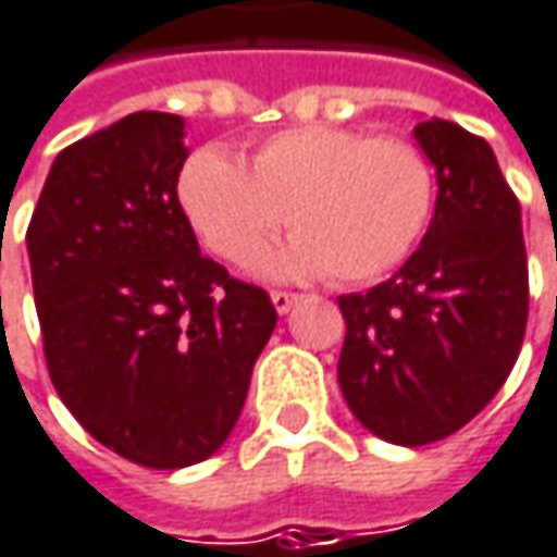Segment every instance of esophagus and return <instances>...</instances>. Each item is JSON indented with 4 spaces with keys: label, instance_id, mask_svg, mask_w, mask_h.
<instances>
[{
    "label": "esophagus",
    "instance_id": "esophagus-1",
    "mask_svg": "<svg viewBox=\"0 0 557 557\" xmlns=\"http://www.w3.org/2000/svg\"><path fill=\"white\" fill-rule=\"evenodd\" d=\"M299 299H302L299 293H286V289H274V293H271V302H274V309H277L280 314H286Z\"/></svg>",
    "mask_w": 557,
    "mask_h": 557
}]
</instances>
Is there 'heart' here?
Wrapping results in <instances>:
<instances>
[{"mask_svg": "<svg viewBox=\"0 0 557 557\" xmlns=\"http://www.w3.org/2000/svg\"><path fill=\"white\" fill-rule=\"evenodd\" d=\"M176 195L198 239L230 264L251 261L289 220L296 236L261 261L264 274L372 283L422 239L435 176L404 138L302 125L255 145L248 170L226 150L198 148Z\"/></svg>", "mask_w": 557, "mask_h": 557, "instance_id": "heart-1", "label": "heart"}]
</instances>
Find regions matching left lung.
<instances>
[{
  "label": "left lung",
  "mask_w": 557,
  "mask_h": 557,
  "mask_svg": "<svg viewBox=\"0 0 557 557\" xmlns=\"http://www.w3.org/2000/svg\"><path fill=\"white\" fill-rule=\"evenodd\" d=\"M412 135L438 180L429 233L394 277L337 299L344 400L404 447L442 442L482 412L520 356L530 311L520 201L488 141L447 119Z\"/></svg>",
  "instance_id": "1"
}]
</instances>
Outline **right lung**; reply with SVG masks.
Returning <instances> with one entry per match:
<instances>
[{"label": "right lung", "mask_w": 557, "mask_h": 557, "mask_svg": "<svg viewBox=\"0 0 557 557\" xmlns=\"http://www.w3.org/2000/svg\"><path fill=\"white\" fill-rule=\"evenodd\" d=\"M185 122L132 113L52 160L27 226L52 387L84 429L150 470L230 438L277 327L261 286L201 255L176 195Z\"/></svg>", "instance_id": "obj_1"}]
</instances>
